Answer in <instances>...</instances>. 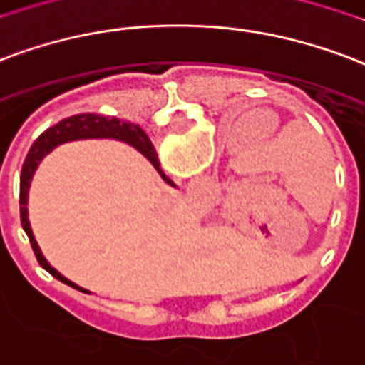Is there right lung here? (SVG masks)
I'll use <instances>...</instances> for the list:
<instances>
[{"label": "right lung", "instance_id": "obj_1", "mask_svg": "<svg viewBox=\"0 0 365 365\" xmlns=\"http://www.w3.org/2000/svg\"><path fill=\"white\" fill-rule=\"evenodd\" d=\"M88 137H114V139H120V141H125L129 145H133L135 148H139L143 155L147 156L148 160L155 164V168L160 172V175L164 178V182L174 185L170 182L166 175L162 174L160 164H158V156H156V150L153 147V143L147 137V133L143 131L139 125H133V123H125V121L115 120V118H104V115H94V114H81L73 115V118H67V120H61L59 123H56L53 128L46 129L44 133L40 135L38 139L34 141V145L29 150L26 155V160L23 164V170H21V185H19V205H21V224H23V230L26 232V236L31 240L32 251L38 259V263L42 269L50 272L52 277H56L61 282L73 286L81 290L79 286H75L73 282H69L67 279H63L58 271H53L52 267L48 265V261L42 255L36 240L32 236L31 224H29V217H26V195H29V185H31L32 174L34 170L40 164V160L44 158L46 153H50L53 147H58L61 143L66 141H75V139H88ZM85 292V290H83Z\"/></svg>", "mask_w": 365, "mask_h": 365}]
</instances>
